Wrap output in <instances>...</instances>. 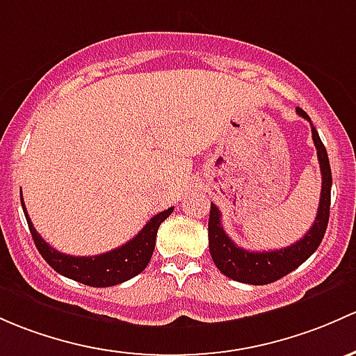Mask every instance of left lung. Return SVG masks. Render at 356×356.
<instances>
[{"mask_svg": "<svg viewBox=\"0 0 356 356\" xmlns=\"http://www.w3.org/2000/svg\"><path fill=\"white\" fill-rule=\"evenodd\" d=\"M297 114L310 122L307 112L302 111L300 107L297 109ZM310 126H312V140L317 148V159H319L321 174H323V189H321L319 208H317L314 225L309 228V232L300 241L278 250L252 252V250L242 249V247L235 245L234 241L225 234L220 209L216 208V204L211 203L208 222L209 254H211L216 268L228 278L241 283H249V285H268V283L283 278L288 273L300 266L302 263H305L323 242L329 222L332 177L326 147L321 141L319 133L314 128L312 122H310Z\"/></svg>", "mask_w": 356, "mask_h": 356, "instance_id": "1", "label": "left lung"}]
</instances>
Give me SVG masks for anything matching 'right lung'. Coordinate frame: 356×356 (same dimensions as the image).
Wrapping results in <instances>:
<instances>
[{
    "label": "right lung",
    "mask_w": 356,
    "mask_h": 356,
    "mask_svg": "<svg viewBox=\"0 0 356 356\" xmlns=\"http://www.w3.org/2000/svg\"><path fill=\"white\" fill-rule=\"evenodd\" d=\"M22 208H24L29 230L32 234L33 242H35L37 250L46 259V263L54 271H58L59 275L66 276V278L97 288L119 285V283H124L136 275H140L152 259L159 227L174 211V208H168L165 211L149 218L147 225L141 228L140 234L131 238L129 242H126L124 245L109 250V252L99 254V256L85 257L68 256V254L52 249L33 228L32 220L29 218V213L25 209L24 197H22Z\"/></svg>",
    "instance_id": "add662e5"
}]
</instances>
